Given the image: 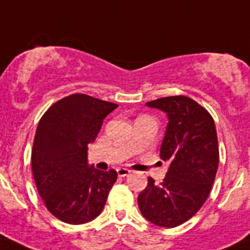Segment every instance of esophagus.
Returning a JSON list of instances; mask_svg holds the SVG:
<instances>
[{
  "label": "esophagus",
  "instance_id": "obj_1",
  "mask_svg": "<svg viewBox=\"0 0 250 250\" xmlns=\"http://www.w3.org/2000/svg\"><path fill=\"white\" fill-rule=\"evenodd\" d=\"M118 175L121 176V178H125V176H127V175L131 174V171L128 170V168H125V167H119L117 170Z\"/></svg>",
  "mask_w": 250,
  "mask_h": 250
}]
</instances>
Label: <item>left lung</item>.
<instances>
[{
    "label": "left lung",
    "mask_w": 250,
    "mask_h": 250,
    "mask_svg": "<svg viewBox=\"0 0 250 250\" xmlns=\"http://www.w3.org/2000/svg\"><path fill=\"white\" fill-rule=\"evenodd\" d=\"M167 114L161 158L170 161L164 182L148 186L137 197L145 219L160 227H176L193 217L209 197L219 164L217 129L213 117L186 96L146 102Z\"/></svg>",
    "instance_id": "left-lung-1"
}]
</instances>
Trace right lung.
<instances>
[{
  "mask_svg": "<svg viewBox=\"0 0 250 250\" xmlns=\"http://www.w3.org/2000/svg\"><path fill=\"white\" fill-rule=\"evenodd\" d=\"M117 104L75 93L53 104L39 122L32 172L46 209L60 221L83 225L101 214L118 174L88 165V144Z\"/></svg>",
  "mask_w": 250,
  "mask_h": 250,
  "instance_id": "1",
  "label": "right lung"
}]
</instances>
